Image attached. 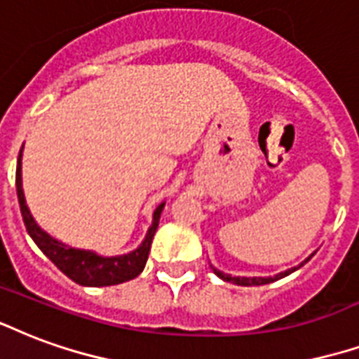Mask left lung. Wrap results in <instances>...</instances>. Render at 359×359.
I'll list each match as a JSON object with an SVG mask.
<instances>
[{
	"label": "left lung",
	"instance_id": "1",
	"mask_svg": "<svg viewBox=\"0 0 359 359\" xmlns=\"http://www.w3.org/2000/svg\"><path fill=\"white\" fill-rule=\"evenodd\" d=\"M310 257H312V255H310ZM310 257H308L304 262L310 261ZM304 262H301L299 266L289 268V270H285V272L276 274L274 278H272V276H270V278H240V276H230V274H224V272H220L219 268H215L213 264H211V270H213L215 274L219 276L220 280L230 281V283H236V285H245V287H249V285H264V283H272V281H276V280H281V278H285V276H289L291 272H294V270H299V268H301Z\"/></svg>",
	"mask_w": 359,
	"mask_h": 359
}]
</instances>
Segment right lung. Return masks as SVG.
<instances>
[{
	"label": "right lung",
	"instance_id": "add662e5",
	"mask_svg": "<svg viewBox=\"0 0 359 359\" xmlns=\"http://www.w3.org/2000/svg\"><path fill=\"white\" fill-rule=\"evenodd\" d=\"M17 196L18 205H20V213H22L24 226H26V230L30 233L34 243L41 249V253L62 274H66L72 281H76L79 285H85V287L118 285V283H123V281L137 278L144 270L146 261H148V253H150V245H152L154 233L158 230L159 217H161V211L165 207V203H159L154 209L152 224H150L144 240H142V243L137 249H133L131 253L118 255V257H102V255L95 253V251L70 247L62 243V241L55 240L32 217L30 209L26 205V198H24L22 190V150L18 154L17 163Z\"/></svg>",
	"mask_w": 359,
	"mask_h": 359
}]
</instances>
